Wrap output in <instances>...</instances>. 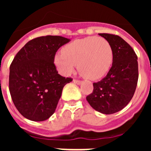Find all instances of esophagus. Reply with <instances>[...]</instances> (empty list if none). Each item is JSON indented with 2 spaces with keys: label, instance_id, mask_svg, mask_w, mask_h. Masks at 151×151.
Listing matches in <instances>:
<instances>
[{
  "label": "esophagus",
  "instance_id": "34e87169",
  "mask_svg": "<svg viewBox=\"0 0 151 151\" xmlns=\"http://www.w3.org/2000/svg\"><path fill=\"white\" fill-rule=\"evenodd\" d=\"M73 82L76 84H77V85H80V84H81V82H82V81H80V80H78V79H74L73 80Z\"/></svg>",
  "mask_w": 151,
  "mask_h": 151
}]
</instances>
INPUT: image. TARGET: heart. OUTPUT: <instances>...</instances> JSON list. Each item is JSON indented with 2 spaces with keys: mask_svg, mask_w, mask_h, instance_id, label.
I'll return each mask as SVG.
<instances>
[{
  "mask_svg": "<svg viewBox=\"0 0 151 151\" xmlns=\"http://www.w3.org/2000/svg\"><path fill=\"white\" fill-rule=\"evenodd\" d=\"M113 60V51L110 42L96 36L75 40L64 47L62 54L54 57L55 64L63 74H71L78 65L80 74L91 80L105 76Z\"/></svg>",
  "mask_w": 151,
  "mask_h": 151,
  "instance_id": "1",
  "label": "heart"
}]
</instances>
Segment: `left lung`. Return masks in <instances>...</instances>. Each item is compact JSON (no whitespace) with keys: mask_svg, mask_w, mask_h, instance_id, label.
Here are the masks:
<instances>
[{"mask_svg":"<svg viewBox=\"0 0 151 151\" xmlns=\"http://www.w3.org/2000/svg\"><path fill=\"white\" fill-rule=\"evenodd\" d=\"M99 35L111 45L113 64L104 78L93 83L94 90L86 99L97 111L113 114L122 110L134 95L138 79V57L132 47L119 35Z\"/></svg>","mask_w":151,"mask_h":151,"instance_id":"8db88e82","label":"left lung"}]
</instances>
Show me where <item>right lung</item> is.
Here are the masks:
<instances>
[{"label": "right lung", "instance_id": "add662e5", "mask_svg": "<svg viewBox=\"0 0 151 151\" xmlns=\"http://www.w3.org/2000/svg\"><path fill=\"white\" fill-rule=\"evenodd\" d=\"M69 41L57 35L35 38L13 58L9 90L13 104L25 118L44 121L55 112L63 88L73 78L58 74L54 57L57 50Z\"/></svg>", "mask_w": 151, "mask_h": 151}]
</instances>
